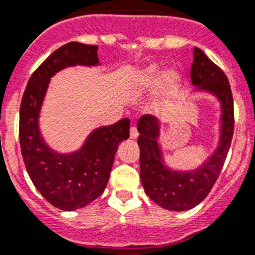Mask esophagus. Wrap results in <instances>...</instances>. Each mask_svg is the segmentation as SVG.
<instances>
[{"label":"esophagus","instance_id":"1","mask_svg":"<svg viewBox=\"0 0 255 255\" xmlns=\"http://www.w3.org/2000/svg\"><path fill=\"white\" fill-rule=\"evenodd\" d=\"M138 137V130H137L136 126L130 127V138H137Z\"/></svg>","mask_w":255,"mask_h":255}]
</instances>
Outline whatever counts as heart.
<instances>
[{"label": "heart", "mask_w": 255, "mask_h": 255, "mask_svg": "<svg viewBox=\"0 0 255 255\" xmlns=\"http://www.w3.org/2000/svg\"><path fill=\"white\" fill-rule=\"evenodd\" d=\"M159 68L155 67V66H151V67L146 68V70L139 75V82H141L143 86H150V85H153L157 80H159ZM162 81L166 85H173L174 82L176 81V77L174 73H166V75L162 77Z\"/></svg>", "instance_id": "1"}]
</instances>
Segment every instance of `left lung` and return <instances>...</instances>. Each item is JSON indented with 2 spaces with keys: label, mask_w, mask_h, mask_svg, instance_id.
I'll use <instances>...</instances> for the list:
<instances>
[{
  "label": "left lung",
  "mask_w": 255,
  "mask_h": 255,
  "mask_svg": "<svg viewBox=\"0 0 255 255\" xmlns=\"http://www.w3.org/2000/svg\"><path fill=\"white\" fill-rule=\"evenodd\" d=\"M193 56L192 84L213 93L221 102V139L216 152L197 170L188 173L169 170L162 164L156 141L159 137L157 119L146 114L137 125L139 173L144 192L155 203L170 211L190 210L207 197L221 173L234 134V100L228 77L199 48H194Z\"/></svg>",
  "instance_id": "left-lung-1"
}]
</instances>
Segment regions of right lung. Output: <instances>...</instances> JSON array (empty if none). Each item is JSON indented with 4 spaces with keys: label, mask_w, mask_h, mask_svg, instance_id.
I'll return each instance as SVG.
<instances>
[{
    "label": "right lung",
    "mask_w": 255,
    "mask_h": 255,
    "mask_svg": "<svg viewBox=\"0 0 255 255\" xmlns=\"http://www.w3.org/2000/svg\"><path fill=\"white\" fill-rule=\"evenodd\" d=\"M98 63L96 45H62L34 71L20 105V147L27 174L50 205L63 211L85 207L104 192L118 144L129 137L128 118L95 129L84 147L71 155L54 152L40 137L38 117L50 77L68 66Z\"/></svg>",
    "instance_id": "right-lung-1"
}]
</instances>
